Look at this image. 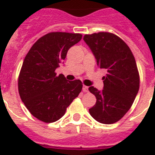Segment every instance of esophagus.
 I'll return each mask as SVG.
<instances>
[{
	"label": "esophagus",
	"mask_w": 155,
	"mask_h": 155,
	"mask_svg": "<svg viewBox=\"0 0 155 155\" xmlns=\"http://www.w3.org/2000/svg\"><path fill=\"white\" fill-rule=\"evenodd\" d=\"M83 91L85 92H88V87H87V86H85V85H84V87H83Z\"/></svg>",
	"instance_id": "1"
}]
</instances>
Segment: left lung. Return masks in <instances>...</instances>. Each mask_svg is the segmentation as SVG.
Here are the masks:
<instances>
[{"instance_id":"1","label":"left lung","mask_w":155,"mask_h":155,"mask_svg":"<svg viewBox=\"0 0 155 155\" xmlns=\"http://www.w3.org/2000/svg\"><path fill=\"white\" fill-rule=\"evenodd\" d=\"M84 40L106 71L101 91L88 88L97 102L89 113L98 122L113 124L130 110L139 90V74L134 56L127 44L117 35L107 32L85 35Z\"/></svg>"}]
</instances>
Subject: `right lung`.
I'll list each match as a JSON object with an SVG mask.
<instances>
[{"instance_id":"add662e5","label":"right lung","mask_w":155,"mask_h":155,"mask_svg":"<svg viewBox=\"0 0 155 155\" xmlns=\"http://www.w3.org/2000/svg\"><path fill=\"white\" fill-rule=\"evenodd\" d=\"M80 34L52 32L42 36L25 56L18 77V92L30 113L46 123L59 120L82 90L80 80L68 81L55 70Z\"/></svg>"}]
</instances>
